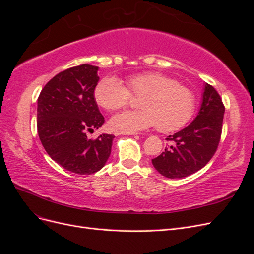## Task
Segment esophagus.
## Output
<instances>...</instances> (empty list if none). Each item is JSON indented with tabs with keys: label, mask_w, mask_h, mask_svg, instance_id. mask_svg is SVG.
Segmentation results:
<instances>
[{
	"label": "esophagus",
	"mask_w": 254,
	"mask_h": 254,
	"mask_svg": "<svg viewBox=\"0 0 254 254\" xmlns=\"http://www.w3.org/2000/svg\"><path fill=\"white\" fill-rule=\"evenodd\" d=\"M117 135H119V134H124V135H134V134H136L135 132H129V131H121V132H117L115 133Z\"/></svg>",
	"instance_id": "1"
}]
</instances>
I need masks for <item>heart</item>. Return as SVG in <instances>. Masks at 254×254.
Segmentation results:
<instances>
[{"label": "heart", "mask_w": 254, "mask_h": 254, "mask_svg": "<svg viewBox=\"0 0 254 254\" xmlns=\"http://www.w3.org/2000/svg\"><path fill=\"white\" fill-rule=\"evenodd\" d=\"M127 87L110 76L97 83L94 90L96 103L104 109L114 111L130 102L131 93L142 96L140 110H126L114 114L109 124L120 131H140L158 126L162 132L182 128L196 109V96L177 80L158 72H146L129 76Z\"/></svg>", "instance_id": "1"}]
</instances>
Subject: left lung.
<instances>
[{
	"label": "left lung",
	"instance_id": "obj_1",
	"mask_svg": "<svg viewBox=\"0 0 254 254\" xmlns=\"http://www.w3.org/2000/svg\"><path fill=\"white\" fill-rule=\"evenodd\" d=\"M224 113L217 91L205 83L197 117L189 126L168 136L174 145L151 160L157 172L166 178L180 179L201 170L217 149Z\"/></svg>",
	"mask_w": 254,
	"mask_h": 254
}]
</instances>
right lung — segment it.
Wrapping results in <instances>:
<instances>
[{
	"label": "right lung",
	"mask_w": 254,
	"mask_h": 254,
	"mask_svg": "<svg viewBox=\"0 0 254 254\" xmlns=\"http://www.w3.org/2000/svg\"><path fill=\"white\" fill-rule=\"evenodd\" d=\"M98 66L81 64L57 74L38 97L37 127L43 147L66 171L90 175L105 166L114 135L96 140L88 131L101 128L105 119L98 110L94 90Z\"/></svg>",
	"instance_id": "right-lung-1"
}]
</instances>
